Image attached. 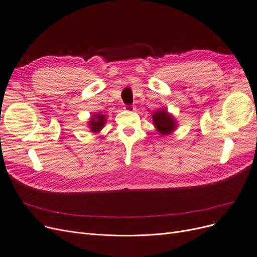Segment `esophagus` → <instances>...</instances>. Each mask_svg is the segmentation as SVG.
<instances>
[{
	"mask_svg": "<svg viewBox=\"0 0 257 257\" xmlns=\"http://www.w3.org/2000/svg\"><path fill=\"white\" fill-rule=\"evenodd\" d=\"M124 109H125V111H128V112H133V111H135V106H134V105H125Z\"/></svg>",
	"mask_w": 257,
	"mask_h": 257,
	"instance_id": "esophagus-1",
	"label": "esophagus"
}]
</instances>
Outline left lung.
<instances>
[{"mask_svg":"<svg viewBox=\"0 0 257 257\" xmlns=\"http://www.w3.org/2000/svg\"><path fill=\"white\" fill-rule=\"evenodd\" d=\"M152 117L154 125L161 136L170 135L177 127V122L174 116L170 115L166 108L158 109L152 115Z\"/></svg>","mask_w":257,"mask_h":257,"instance_id":"1","label":"left lung"}]
</instances>
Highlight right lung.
<instances>
[{"instance_id": "1", "label": "right lung", "mask_w": 257, "mask_h": 257, "mask_svg": "<svg viewBox=\"0 0 257 257\" xmlns=\"http://www.w3.org/2000/svg\"><path fill=\"white\" fill-rule=\"evenodd\" d=\"M105 121H106L105 115H103L101 113L94 114L89 121V127H90L91 132L99 133L103 128V126L105 124Z\"/></svg>"}]
</instances>
